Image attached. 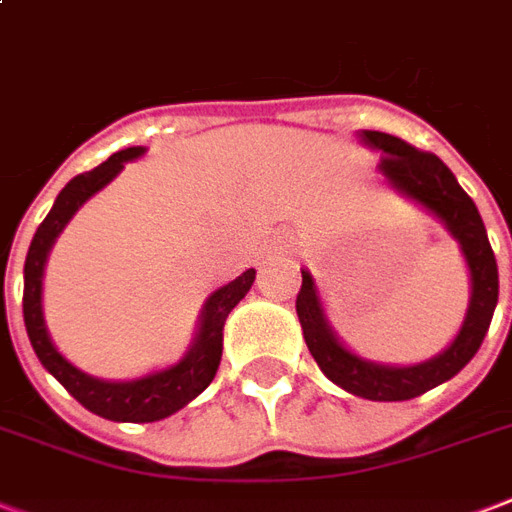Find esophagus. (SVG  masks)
Listing matches in <instances>:
<instances>
[{
  "label": "esophagus",
  "mask_w": 512,
  "mask_h": 512,
  "mask_svg": "<svg viewBox=\"0 0 512 512\" xmlns=\"http://www.w3.org/2000/svg\"><path fill=\"white\" fill-rule=\"evenodd\" d=\"M272 248H275V251H278V248H283V245H280V240H278V242H272Z\"/></svg>",
  "instance_id": "esophagus-1"
}]
</instances>
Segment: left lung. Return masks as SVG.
<instances>
[{
    "mask_svg": "<svg viewBox=\"0 0 512 512\" xmlns=\"http://www.w3.org/2000/svg\"><path fill=\"white\" fill-rule=\"evenodd\" d=\"M356 137L361 145L380 153L378 172L380 178L386 180V186L394 188L399 197L410 199L426 213H432L448 229L453 240L459 242V251L470 272L467 313L448 348L418 364H380V361H370L353 353L329 324L324 299L310 270H302L297 315L307 348L334 386L345 388L353 397L372 399V402H405L459 375L467 367V361L478 353L483 337L489 332L494 307H497V259L491 251L489 234H486L478 207L459 186L456 175L434 153L418 151L405 140L386 132L361 129Z\"/></svg>",
    "mask_w": 512,
    "mask_h": 512,
    "instance_id": "1",
    "label": "left lung"
}]
</instances>
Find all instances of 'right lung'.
<instances>
[{"instance_id": "right-lung-1", "label": "right lung", "mask_w": 512, "mask_h": 512, "mask_svg": "<svg viewBox=\"0 0 512 512\" xmlns=\"http://www.w3.org/2000/svg\"><path fill=\"white\" fill-rule=\"evenodd\" d=\"M140 156H145V148L134 145V148L113 153L91 172H83L78 178L69 180L53 202L51 213L37 226L29 253H26V264H23V324H26L29 343H32L40 364L86 410L107 418V421H121V424L161 421V418L183 410L191 399H197L210 386V380L215 378L218 364H221V351H224L226 315L232 313L237 302L251 291L253 280H256V270H245L232 283L215 288L202 305L197 334L188 345L186 356L169 367H161V370L132 380H105L88 375L61 356L59 348L53 345L48 324H45V313H42V278H45L48 253H51L56 237L64 232V226L72 221V215L78 213L94 194H99L107 183H113L121 175L126 161L140 159Z\"/></svg>"}]
</instances>
